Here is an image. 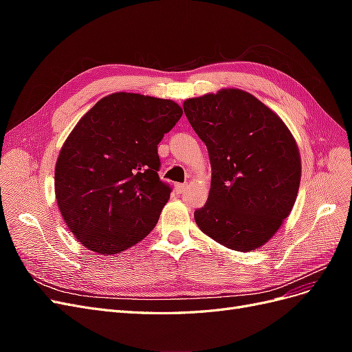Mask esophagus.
Masks as SVG:
<instances>
[{
  "label": "esophagus",
  "mask_w": 352,
  "mask_h": 352,
  "mask_svg": "<svg viewBox=\"0 0 352 352\" xmlns=\"http://www.w3.org/2000/svg\"><path fill=\"white\" fill-rule=\"evenodd\" d=\"M175 189H176L177 194H184L185 189H186V184H176Z\"/></svg>",
  "instance_id": "esophagus-1"
}]
</instances>
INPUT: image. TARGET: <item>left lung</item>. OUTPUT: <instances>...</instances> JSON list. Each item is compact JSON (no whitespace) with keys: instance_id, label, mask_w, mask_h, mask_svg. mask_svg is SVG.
Listing matches in <instances>:
<instances>
[{"instance_id":"left-lung-1","label":"left lung","mask_w":352,"mask_h":352,"mask_svg":"<svg viewBox=\"0 0 352 352\" xmlns=\"http://www.w3.org/2000/svg\"><path fill=\"white\" fill-rule=\"evenodd\" d=\"M184 110L211 164L208 199L194 214L198 228L233 251L263 247L291 214L300 189L294 135L272 109L238 88L188 98Z\"/></svg>"}]
</instances>
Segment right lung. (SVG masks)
<instances>
[{
  "label": "right lung",
  "mask_w": 352,
  "mask_h": 352,
  "mask_svg": "<svg viewBox=\"0 0 352 352\" xmlns=\"http://www.w3.org/2000/svg\"><path fill=\"white\" fill-rule=\"evenodd\" d=\"M182 113L172 100L114 92L73 127L57 158L54 190L85 248L110 257L154 229L170 198L157 173V145Z\"/></svg>",
  "instance_id": "obj_1"
}]
</instances>
